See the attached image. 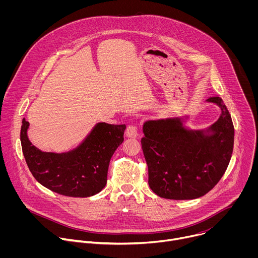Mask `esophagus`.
Segmentation results:
<instances>
[{
	"label": "esophagus",
	"instance_id": "esophagus-1",
	"mask_svg": "<svg viewBox=\"0 0 258 258\" xmlns=\"http://www.w3.org/2000/svg\"><path fill=\"white\" fill-rule=\"evenodd\" d=\"M138 126L136 124H131L127 126L125 134L128 138H136L138 136Z\"/></svg>",
	"mask_w": 258,
	"mask_h": 258
}]
</instances>
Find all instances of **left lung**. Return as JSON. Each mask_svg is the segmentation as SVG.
Wrapping results in <instances>:
<instances>
[{
  "label": "left lung",
  "mask_w": 258,
  "mask_h": 258,
  "mask_svg": "<svg viewBox=\"0 0 258 258\" xmlns=\"http://www.w3.org/2000/svg\"><path fill=\"white\" fill-rule=\"evenodd\" d=\"M220 108L206 130H189L185 118L147 120L141 140L149 186L161 198L190 200L204 196L224 175L234 148V125L222 98L206 100Z\"/></svg>",
  "instance_id": "8db88e82"
}]
</instances>
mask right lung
Masks as SVG:
<instances>
[{
  "label": "right lung",
  "mask_w": 258,
  "mask_h": 258,
  "mask_svg": "<svg viewBox=\"0 0 258 258\" xmlns=\"http://www.w3.org/2000/svg\"><path fill=\"white\" fill-rule=\"evenodd\" d=\"M29 122L22 119L20 141L26 164L41 185L60 195L90 197L107 182L109 162L123 142L125 124L97 123L77 148L68 152H44L27 137Z\"/></svg>",
  "instance_id": "add662e5"
}]
</instances>
